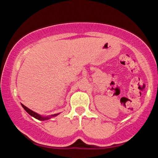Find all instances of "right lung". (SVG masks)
I'll return each instance as SVG.
<instances>
[{"mask_svg":"<svg viewBox=\"0 0 158 158\" xmlns=\"http://www.w3.org/2000/svg\"><path fill=\"white\" fill-rule=\"evenodd\" d=\"M21 106H22V107L23 108V109H24L29 114H30V116H32V117H33L34 118L39 119V120H41V121H44V120H48V119H50L51 117H56V116L59 115V114H52V115H50V116H48V117H43V116L40 115V114L35 113V112H34L33 110H30V108H28L27 107H26L25 106H23V104H21Z\"/></svg>","mask_w":158,"mask_h":158,"instance_id":"right-lung-1","label":"right lung"}]
</instances>
